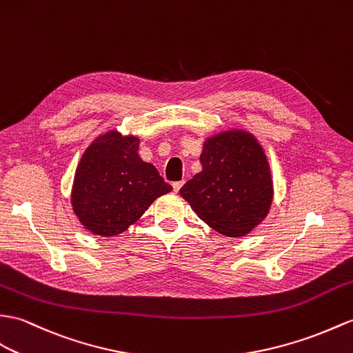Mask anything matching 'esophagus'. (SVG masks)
<instances>
[{
	"instance_id": "1",
	"label": "esophagus",
	"mask_w": 353,
	"mask_h": 353,
	"mask_svg": "<svg viewBox=\"0 0 353 353\" xmlns=\"http://www.w3.org/2000/svg\"><path fill=\"white\" fill-rule=\"evenodd\" d=\"M183 186V182H174L173 183V190H174V192H179L180 191V188Z\"/></svg>"
}]
</instances>
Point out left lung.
<instances>
[{"label": "left lung", "instance_id": "1", "mask_svg": "<svg viewBox=\"0 0 353 353\" xmlns=\"http://www.w3.org/2000/svg\"><path fill=\"white\" fill-rule=\"evenodd\" d=\"M203 170L180 196L218 233L242 237L263 223L274 201L272 171L259 139L245 129L208 137L200 154Z\"/></svg>", "mask_w": 353, "mask_h": 353}]
</instances>
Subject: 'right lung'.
Returning <instances> with one entry per match:
<instances>
[{"mask_svg": "<svg viewBox=\"0 0 353 353\" xmlns=\"http://www.w3.org/2000/svg\"><path fill=\"white\" fill-rule=\"evenodd\" d=\"M139 138L112 129L93 139L73 176L70 204L85 230L110 237L128 230L161 195L173 191L138 154Z\"/></svg>", "mask_w": 353, "mask_h": 353, "instance_id": "1", "label": "right lung"}]
</instances>
